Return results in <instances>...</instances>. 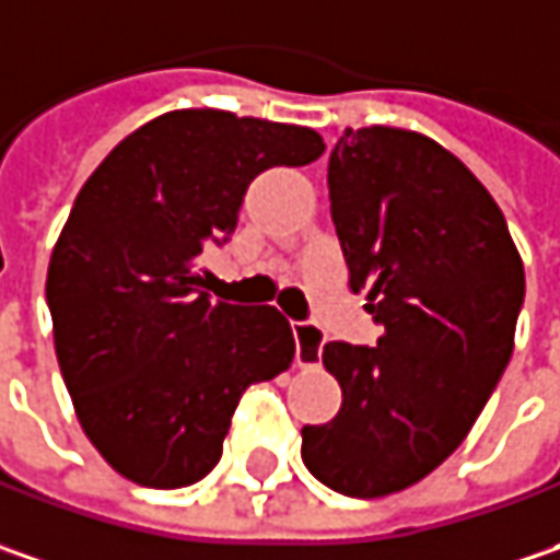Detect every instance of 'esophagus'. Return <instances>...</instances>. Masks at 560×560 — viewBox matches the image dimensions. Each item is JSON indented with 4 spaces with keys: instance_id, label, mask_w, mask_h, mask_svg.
Wrapping results in <instances>:
<instances>
[{
    "instance_id": "esophagus-1",
    "label": "esophagus",
    "mask_w": 560,
    "mask_h": 560,
    "mask_svg": "<svg viewBox=\"0 0 560 560\" xmlns=\"http://www.w3.org/2000/svg\"><path fill=\"white\" fill-rule=\"evenodd\" d=\"M323 331L313 326V323H294V360L298 366H319V357H323Z\"/></svg>"
}]
</instances>
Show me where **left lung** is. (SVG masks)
Returning a JSON list of instances; mask_svg holds the SVG:
<instances>
[{
  "mask_svg": "<svg viewBox=\"0 0 560 560\" xmlns=\"http://www.w3.org/2000/svg\"><path fill=\"white\" fill-rule=\"evenodd\" d=\"M328 200L376 348L328 341L341 410L304 425L306 470L351 499L401 492L457 448L514 351L523 262L476 175L401 128L345 131Z\"/></svg>",
  "mask_w": 560,
  "mask_h": 560,
  "instance_id": "left-lung-1",
  "label": "left lung"
}]
</instances>
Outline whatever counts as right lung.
Wrapping results in <instances>:
<instances>
[{
    "mask_svg": "<svg viewBox=\"0 0 560 560\" xmlns=\"http://www.w3.org/2000/svg\"><path fill=\"white\" fill-rule=\"evenodd\" d=\"M323 150L298 125L165 112L81 187L49 259L46 304L78 420L121 476L150 489L203 479L241 395L291 366L288 319L269 304H215L200 254L232 237L259 172Z\"/></svg>",
    "mask_w": 560,
    "mask_h": 560,
    "instance_id": "add662e5",
    "label": "right lung"
}]
</instances>
